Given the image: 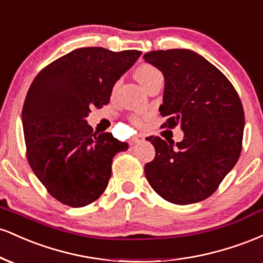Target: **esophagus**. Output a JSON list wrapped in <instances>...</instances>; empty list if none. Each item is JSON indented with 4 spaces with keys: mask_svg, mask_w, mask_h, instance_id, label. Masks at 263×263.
Masks as SVG:
<instances>
[{
    "mask_svg": "<svg viewBox=\"0 0 263 263\" xmlns=\"http://www.w3.org/2000/svg\"><path fill=\"white\" fill-rule=\"evenodd\" d=\"M143 140H144V136L142 134H138V135H136L134 138H132V142H134V143H138V142H141Z\"/></svg>",
    "mask_w": 263,
    "mask_h": 263,
    "instance_id": "34e87169",
    "label": "esophagus"
}]
</instances>
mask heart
Returning a JSON list of instances; mask_svg holds the SVG:
<instances>
[{
    "label": "heart",
    "instance_id": "1",
    "mask_svg": "<svg viewBox=\"0 0 263 263\" xmlns=\"http://www.w3.org/2000/svg\"><path fill=\"white\" fill-rule=\"evenodd\" d=\"M158 75H161L158 69H156L155 66L151 64H141L140 66H137L135 70L136 79L138 80V83H140L142 86L146 85L148 81L152 80L153 78L158 77ZM132 121L135 123H140V119H138V117H132Z\"/></svg>",
    "mask_w": 263,
    "mask_h": 263
}]
</instances>
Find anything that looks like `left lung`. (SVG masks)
I'll use <instances>...</instances> for the list:
<instances>
[{
  "mask_svg": "<svg viewBox=\"0 0 263 263\" xmlns=\"http://www.w3.org/2000/svg\"><path fill=\"white\" fill-rule=\"evenodd\" d=\"M144 60L163 73L164 92L159 111L179 125L183 141L147 137L156 156L144 165L149 185L178 205L209 198L236 164L242 148L243 107L236 90L216 66L189 49L155 50Z\"/></svg>",
  "mask_w": 263,
  "mask_h": 263,
  "instance_id": "obj_1",
  "label": "left lung"
}]
</instances>
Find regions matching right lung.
<instances>
[{
	"label": "right lung",
	"mask_w": 263,
	"mask_h": 263,
	"mask_svg": "<svg viewBox=\"0 0 263 263\" xmlns=\"http://www.w3.org/2000/svg\"><path fill=\"white\" fill-rule=\"evenodd\" d=\"M142 52L79 48L39 71L22 110L27 159L60 203L81 208L106 189L115 155L128 148L87 125L91 108L110 101L112 87Z\"/></svg>",
	"instance_id": "right-lung-1"
}]
</instances>
